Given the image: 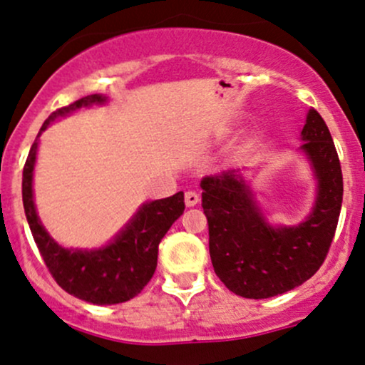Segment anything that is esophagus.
Instances as JSON below:
<instances>
[{
	"label": "esophagus",
	"mask_w": 365,
	"mask_h": 365,
	"mask_svg": "<svg viewBox=\"0 0 365 365\" xmlns=\"http://www.w3.org/2000/svg\"><path fill=\"white\" fill-rule=\"evenodd\" d=\"M199 202V194L197 192H194V190H189V192H185V204L189 207H192V206H195V204Z\"/></svg>",
	"instance_id": "obj_1"
}]
</instances>
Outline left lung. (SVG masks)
Instances as JSON below:
<instances>
[{"label": "left lung", "instance_id": "obj_1", "mask_svg": "<svg viewBox=\"0 0 365 365\" xmlns=\"http://www.w3.org/2000/svg\"><path fill=\"white\" fill-rule=\"evenodd\" d=\"M302 140L319 190L312 213L296 227L267 223L239 170L201 180L215 274L242 298H272L302 286L331 247L341 211L343 175L329 128L315 109L308 110Z\"/></svg>", "mask_w": 365, "mask_h": 365}]
</instances>
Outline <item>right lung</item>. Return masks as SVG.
<instances>
[{
	"label": "right lung",
	"instance_id": "obj_1",
	"mask_svg": "<svg viewBox=\"0 0 365 365\" xmlns=\"http://www.w3.org/2000/svg\"><path fill=\"white\" fill-rule=\"evenodd\" d=\"M106 100L102 95H88L51 112L50 118L43 123L38 137L60 115H67L91 103H103ZM36 152L38 138L34 140L24 166L22 201L34 242L51 277L63 291L93 305H115L135 298L154 275L159 242L185 210L183 192L143 204L131 222L106 247L91 251L66 250L48 235L36 213L33 199Z\"/></svg>",
	"mask_w": 365,
	"mask_h": 365
}]
</instances>
